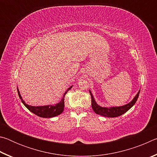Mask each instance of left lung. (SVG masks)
Listing matches in <instances>:
<instances>
[{"instance_id":"obj_1","label":"left lung","mask_w":157,"mask_h":157,"mask_svg":"<svg viewBox=\"0 0 157 157\" xmlns=\"http://www.w3.org/2000/svg\"><path fill=\"white\" fill-rule=\"evenodd\" d=\"M89 93L91 96V107L93 110L95 111V113L99 114L100 116L109 117V118H115V117L120 116L123 115L124 113H126L127 111L130 109L134 105L135 103L137 101L138 98L140 94V90L137 94L135 95L134 98H133L131 102L127 103V105L123 106H119V107H101L97 104L96 101L95 100V98L93 95L91 91L89 90Z\"/></svg>"}]
</instances>
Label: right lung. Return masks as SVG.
<instances>
[{"instance_id":"add662e5","label":"right lung","mask_w":157,"mask_h":157,"mask_svg":"<svg viewBox=\"0 0 157 157\" xmlns=\"http://www.w3.org/2000/svg\"><path fill=\"white\" fill-rule=\"evenodd\" d=\"M73 86L69 87V88L66 90L64 94L63 95V98H62L59 102L57 103L55 105H44V106H32L26 104L25 102L23 100L22 97H21V94L19 92V90L17 87V91L18 96L21 100V102L25 107L28 109V110H30L32 113L35 114V115L38 116L41 118H52V117L57 116L59 114L62 113L63 109H64V97L66 93H67L69 90L72 88Z\"/></svg>"}]
</instances>
